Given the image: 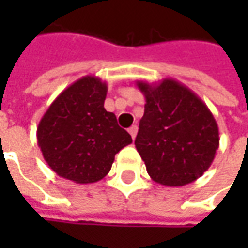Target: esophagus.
Listing matches in <instances>:
<instances>
[{
	"instance_id": "34e87169",
	"label": "esophagus",
	"mask_w": 248,
	"mask_h": 248,
	"mask_svg": "<svg viewBox=\"0 0 248 248\" xmlns=\"http://www.w3.org/2000/svg\"><path fill=\"white\" fill-rule=\"evenodd\" d=\"M128 132L131 134L132 139H135V137H137V132H138V127H137V125H132V127L128 129Z\"/></svg>"
}]
</instances>
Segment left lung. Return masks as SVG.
<instances>
[{"label": "left lung", "mask_w": 248, "mask_h": 248, "mask_svg": "<svg viewBox=\"0 0 248 248\" xmlns=\"http://www.w3.org/2000/svg\"><path fill=\"white\" fill-rule=\"evenodd\" d=\"M137 85L146 105L135 148L149 176L171 187L195 182L210 168L219 146L213 113L193 91L172 78Z\"/></svg>", "instance_id": "8db88e82"}]
</instances>
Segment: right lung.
<instances>
[{"label": "right lung", "mask_w": 248, "mask_h": 248, "mask_svg": "<svg viewBox=\"0 0 248 248\" xmlns=\"http://www.w3.org/2000/svg\"><path fill=\"white\" fill-rule=\"evenodd\" d=\"M108 84L96 76L73 82L53 100L37 127V143L53 171L76 184L109 174L116 153L132 142L103 103Z\"/></svg>", "instance_id": "1"}]
</instances>
